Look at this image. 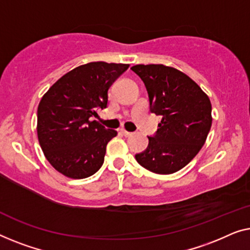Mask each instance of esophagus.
<instances>
[{
	"label": "esophagus",
	"mask_w": 250,
	"mask_h": 250,
	"mask_svg": "<svg viewBox=\"0 0 250 250\" xmlns=\"http://www.w3.org/2000/svg\"><path fill=\"white\" fill-rule=\"evenodd\" d=\"M121 133H122V135H124L125 137H130V136L132 135V132L126 131V130H125V129H121Z\"/></svg>",
	"instance_id": "1"
}]
</instances>
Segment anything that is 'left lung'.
Wrapping results in <instances>:
<instances>
[{
  "label": "left lung",
  "instance_id": "obj_1",
  "mask_svg": "<svg viewBox=\"0 0 250 250\" xmlns=\"http://www.w3.org/2000/svg\"><path fill=\"white\" fill-rule=\"evenodd\" d=\"M131 70L143 80L149 111L161 115L159 129L136 161L150 172L171 174L198 154L212 125L209 98L184 72L163 64H138Z\"/></svg>",
  "mask_w": 250,
  "mask_h": 250
}]
</instances>
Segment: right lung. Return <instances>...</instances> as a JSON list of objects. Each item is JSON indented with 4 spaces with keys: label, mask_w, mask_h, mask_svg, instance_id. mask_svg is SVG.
<instances>
[{
    "label": "right lung",
    "mask_w": 250,
    "mask_h": 250,
    "mask_svg": "<svg viewBox=\"0 0 250 250\" xmlns=\"http://www.w3.org/2000/svg\"><path fill=\"white\" fill-rule=\"evenodd\" d=\"M129 64L90 62L61 77L40 102L37 135L45 157L56 171L83 179L100 170L106 145L117 131L91 118L106 108L107 91Z\"/></svg>",
    "instance_id": "obj_1"
}]
</instances>
